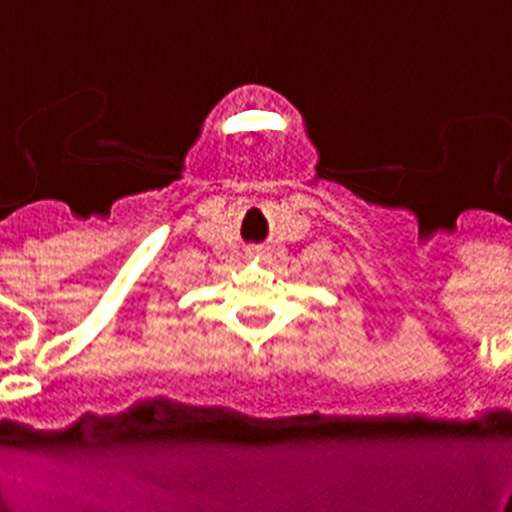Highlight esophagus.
<instances>
[{
    "instance_id": "esophagus-1",
    "label": "esophagus",
    "mask_w": 512,
    "mask_h": 512,
    "mask_svg": "<svg viewBox=\"0 0 512 512\" xmlns=\"http://www.w3.org/2000/svg\"><path fill=\"white\" fill-rule=\"evenodd\" d=\"M250 255H252V257H257V255H262V250H260V247H252V250H250Z\"/></svg>"
}]
</instances>
